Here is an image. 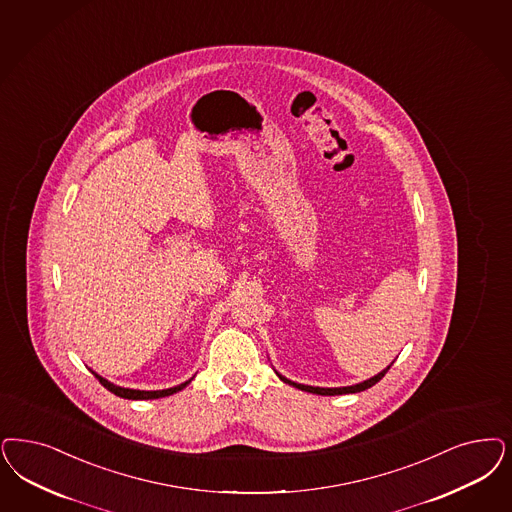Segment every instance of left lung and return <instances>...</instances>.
Returning a JSON list of instances; mask_svg holds the SVG:
<instances>
[{"label":"left lung","instance_id":"8db88e82","mask_svg":"<svg viewBox=\"0 0 512 512\" xmlns=\"http://www.w3.org/2000/svg\"><path fill=\"white\" fill-rule=\"evenodd\" d=\"M391 365H393V363H391ZM391 365H388L384 371L374 374V376L369 378V380H363V382H359V384L346 386V388H316V386H304V384H297V382H293V380L285 378V376H282L278 371H276V374H278V378H280L282 382L289 384V386H293V388L300 389V391H308V393H316V395H346V393H359V391H365V389L372 388L376 382H380V380L386 376V372L389 371V367H391Z\"/></svg>","mask_w":512,"mask_h":512}]
</instances>
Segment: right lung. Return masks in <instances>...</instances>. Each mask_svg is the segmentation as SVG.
Masks as SVG:
<instances>
[{"mask_svg":"<svg viewBox=\"0 0 512 512\" xmlns=\"http://www.w3.org/2000/svg\"><path fill=\"white\" fill-rule=\"evenodd\" d=\"M92 374L100 380V384L104 386V388L109 389L111 393H115L117 397H123V399H130V401H147V399H160V397H168V395H174L177 391H181L183 388H187L191 382H193V378L191 380H187V382H183V384H179V386H174V388L168 389H157V391H143V389H130V388H121V386H115V384H111L109 380L106 378H102L98 372L92 371Z\"/></svg>","mask_w":512,"mask_h":512,"instance_id":"obj_1","label":"right lung"}]
</instances>
